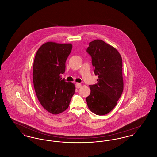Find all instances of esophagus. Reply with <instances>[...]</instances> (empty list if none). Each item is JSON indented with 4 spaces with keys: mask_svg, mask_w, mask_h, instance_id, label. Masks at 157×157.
<instances>
[{
    "mask_svg": "<svg viewBox=\"0 0 157 157\" xmlns=\"http://www.w3.org/2000/svg\"><path fill=\"white\" fill-rule=\"evenodd\" d=\"M75 86H76V88L79 89V88H80L81 87V84H80V83H76V85H75Z\"/></svg>",
    "mask_w": 157,
    "mask_h": 157,
    "instance_id": "obj_1",
    "label": "esophagus"
}]
</instances>
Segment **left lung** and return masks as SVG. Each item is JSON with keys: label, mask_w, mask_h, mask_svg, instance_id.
<instances>
[{"label": "left lung", "mask_w": 157, "mask_h": 157, "mask_svg": "<svg viewBox=\"0 0 157 157\" xmlns=\"http://www.w3.org/2000/svg\"><path fill=\"white\" fill-rule=\"evenodd\" d=\"M86 52L98 79L90 85V94L86 101L90 111L104 115L114 108L122 94V60L115 48L100 39L90 42Z\"/></svg>", "instance_id": "obj_1"}]
</instances>
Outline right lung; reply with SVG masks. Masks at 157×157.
I'll use <instances>...</instances> for the list:
<instances>
[{
    "label": "right lung",
    "instance_id": "right-lung-1",
    "mask_svg": "<svg viewBox=\"0 0 157 157\" xmlns=\"http://www.w3.org/2000/svg\"><path fill=\"white\" fill-rule=\"evenodd\" d=\"M72 48L70 44L49 42L39 48L35 57L33 67L35 90L40 104L52 114L65 111L75 93V85L62 79Z\"/></svg>",
    "mask_w": 157,
    "mask_h": 157
}]
</instances>
